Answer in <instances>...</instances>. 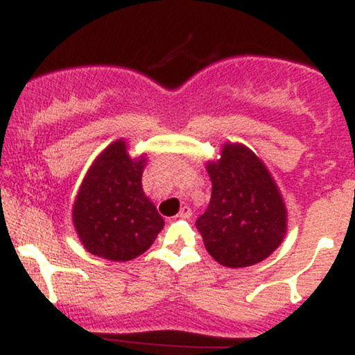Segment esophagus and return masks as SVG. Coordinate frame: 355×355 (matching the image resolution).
Listing matches in <instances>:
<instances>
[{"label": "esophagus", "instance_id": "34e87169", "mask_svg": "<svg viewBox=\"0 0 355 355\" xmlns=\"http://www.w3.org/2000/svg\"><path fill=\"white\" fill-rule=\"evenodd\" d=\"M177 217H178V218H190V217H191V209H190V207L183 205L182 209H180V211H178Z\"/></svg>", "mask_w": 355, "mask_h": 355}]
</instances>
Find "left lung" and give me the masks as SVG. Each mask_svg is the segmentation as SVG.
<instances>
[{"label": "left lung", "mask_w": 355, "mask_h": 355, "mask_svg": "<svg viewBox=\"0 0 355 355\" xmlns=\"http://www.w3.org/2000/svg\"><path fill=\"white\" fill-rule=\"evenodd\" d=\"M205 168L211 198L195 222L207 252L222 266L250 267L267 259L287 234V207L270 170L239 141L220 145Z\"/></svg>", "instance_id": "obj_1"}]
</instances>
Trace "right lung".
<instances>
[{
    "label": "right lung",
    "mask_w": 355,
    "mask_h": 355,
    "mask_svg": "<svg viewBox=\"0 0 355 355\" xmlns=\"http://www.w3.org/2000/svg\"><path fill=\"white\" fill-rule=\"evenodd\" d=\"M148 155H130L118 138L96 155L71 207L80 242L89 254L126 262L152 247L165 222L145 195L141 175Z\"/></svg>",
    "instance_id": "right-lung-1"
}]
</instances>
